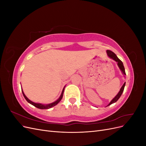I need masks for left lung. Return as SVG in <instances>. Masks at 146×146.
I'll return each instance as SVG.
<instances>
[{
  "label": "left lung",
  "mask_w": 146,
  "mask_h": 146,
  "mask_svg": "<svg viewBox=\"0 0 146 146\" xmlns=\"http://www.w3.org/2000/svg\"><path fill=\"white\" fill-rule=\"evenodd\" d=\"M107 53L108 56L110 57V58H112L113 60H114V61H116V62L117 63V66H119V69H121L122 73L123 75H125V76L126 74H125V68H124V66H123V63L122 62V61L117 58V56H116V55L115 54H114V52H113L112 51L107 50ZM125 85V82L124 83H123V85L121 87L120 91H119V92H118V94H117L115 97H114V98L113 99V100H112L111 102H110V104L108 105H108H110L112 104L115 103L116 102H117V100L119 98H120V97L121 96V95H122V92H123V90H124Z\"/></svg>",
  "instance_id": "obj_1"
}]
</instances>
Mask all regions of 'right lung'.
Here are the masks:
<instances>
[{"label": "right lung", "mask_w": 146, "mask_h": 146, "mask_svg": "<svg viewBox=\"0 0 146 146\" xmlns=\"http://www.w3.org/2000/svg\"><path fill=\"white\" fill-rule=\"evenodd\" d=\"M64 88H65V86L64 87L63 90V91H62V92H61V94L60 98L58 99V100H56L55 102H54L49 104H47V105H44V104H38V103H35V102H33L31 101L30 100H29V99L27 98V97H26V96L24 94V92H23V90H22V92H23V96H24V97L25 98V100H27L29 103H30V104H32V105L35 106V107H36V108H38L43 109V110H44V109H48V108H52V107H54V106H55L56 105H57V104H58L60 102V100H61V99H62V98H63V92H64Z\"/></svg>", "instance_id": "right-lung-1"}]
</instances>
